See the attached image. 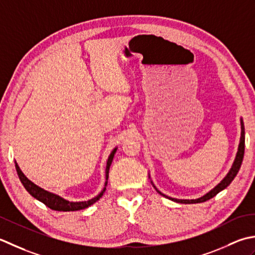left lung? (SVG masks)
<instances>
[{"label":"left lung","mask_w":255,"mask_h":255,"mask_svg":"<svg viewBox=\"0 0 255 255\" xmlns=\"http://www.w3.org/2000/svg\"><path fill=\"white\" fill-rule=\"evenodd\" d=\"M244 143H246V136H244V124H243V121L241 119V137H240V144H239V147H238V153H237V156H236V159L235 162H233L232 164V167L231 169L229 170V173L227 174V176L225 178H223L219 184H218L214 189H211L209 193H207L206 195H204L202 197H200V198L198 199H176V198H170V197H167L166 195L160 193L159 190L156 189V187L154 186V188L157 190V193L160 194L162 196L166 197V198H168L170 200L173 201H176V202H180V204H198V202H204V201H207L211 199L212 197H215L217 194H219L221 190L226 189L228 186H229L231 184V181L235 179V177L238 174L239 169H240L241 167V164H242V160H243V155H244ZM153 184V183H152Z\"/></svg>","instance_id":"obj_1"}]
</instances>
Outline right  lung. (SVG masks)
Segmentation results:
<instances>
[{
	"label": "right lung",
	"mask_w": 255,
	"mask_h": 255,
	"mask_svg": "<svg viewBox=\"0 0 255 255\" xmlns=\"http://www.w3.org/2000/svg\"><path fill=\"white\" fill-rule=\"evenodd\" d=\"M117 152V147L114 148L110 156L108 158V162H107V167H106V184H105V188L102 189V191L98 196H96L95 198H92L90 200H87V201H78V202H74V201H68L64 198H61L60 196L58 195H55L53 193H49V191H46L43 188H40L37 185H35L34 183H32L26 176L23 174V171L20 170V168L18 167L17 163L15 162V167H16V171H17V175L19 177L20 183L23 184V186L25 187V189L28 191V193L32 195L34 198H36L37 200L43 202L44 205L47 206L48 208L53 210H57V211H76V210H81V209H85V208H88L89 206L95 204L96 201H98L99 199L101 198L105 194L106 191V187L108 184V178H109V169H110V166L111 163L113 160L114 157V154Z\"/></svg>",
	"instance_id": "1"
}]
</instances>
